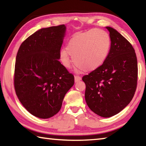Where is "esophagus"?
Listing matches in <instances>:
<instances>
[{"label":"esophagus","mask_w":146,"mask_h":146,"mask_svg":"<svg viewBox=\"0 0 146 146\" xmlns=\"http://www.w3.org/2000/svg\"><path fill=\"white\" fill-rule=\"evenodd\" d=\"M81 79H82V78L80 76H78V75L75 76V82H79L80 80H81Z\"/></svg>","instance_id":"34e87169"}]
</instances>
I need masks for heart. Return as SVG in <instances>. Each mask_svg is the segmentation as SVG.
<instances>
[{
    "mask_svg": "<svg viewBox=\"0 0 146 146\" xmlns=\"http://www.w3.org/2000/svg\"><path fill=\"white\" fill-rule=\"evenodd\" d=\"M111 47L108 32L101 29H91L75 34L69 40L66 48H62L60 57L62 63L70 68L74 58L75 64L85 71H94L102 65Z\"/></svg>",
    "mask_w": 146,
    "mask_h": 146,
    "instance_id": "1",
    "label": "heart"
}]
</instances>
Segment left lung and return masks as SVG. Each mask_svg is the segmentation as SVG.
<instances>
[{"mask_svg": "<svg viewBox=\"0 0 146 146\" xmlns=\"http://www.w3.org/2000/svg\"><path fill=\"white\" fill-rule=\"evenodd\" d=\"M111 48L106 59L98 69L83 76L85 98L97 115L109 118L130 103L137 85L138 66L132 44L114 28L107 27Z\"/></svg>", "mask_w": 146, "mask_h": 146, "instance_id": "8db88e82", "label": "left lung"}]
</instances>
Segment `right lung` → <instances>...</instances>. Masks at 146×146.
Here are the masks:
<instances>
[{
	"label": "right lung",
	"instance_id": "1",
	"mask_svg": "<svg viewBox=\"0 0 146 146\" xmlns=\"http://www.w3.org/2000/svg\"><path fill=\"white\" fill-rule=\"evenodd\" d=\"M64 25L42 28L22 43L17 53L14 86L22 105L31 115L46 119L61 110L75 78L59 61Z\"/></svg>",
	"mask_w": 146,
	"mask_h": 146
}]
</instances>
